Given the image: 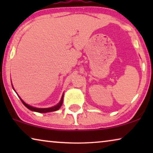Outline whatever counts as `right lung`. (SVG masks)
<instances>
[{"label": "right lung", "mask_w": 153, "mask_h": 153, "mask_svg": "<svg viewBox=\"0 0 153 153\" xmlns=\"http://www.w3.org/2000/svg\"><path fill=\"white\" fill-rule=\"evenodd\" d=\"M20 100H22V103L24 104V105L26 106V107L28 108V109H30V111H36V112H38V113H47V112L55 111H57V110L59 109V108H60V106H62V102H63V95H62L61 100H60V102L57 104V105L55 106H53V107L46 108H38L33 107V106H31L30 105H28V104L25 103V102L23 101V100L21 99V98H20Z\"/></svg>", "instance_id": "add662e5"}]
</instances>
